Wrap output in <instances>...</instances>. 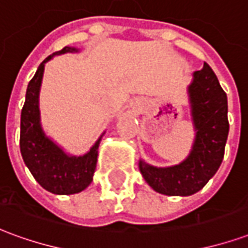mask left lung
Masks as SVG:
<instances>
[{
  "label": "left lung",
  "mask_w": 248,
  "mask_h": 248,
  "mask_svg": "<svg viewBox=\"0 0 248 248\" xmlns=\"http://www.w3.org/2000/svg\"><path fill=\"white\" fill-rule=\"evenodd\" d=\"M192 76L188 97L195 140L188 156L171 167H154L140 161L146 182L165 195L187 197L202 190L223 161L229 135L227 95L206 62Z\"/></svg>",
  "instance_id": "left-lung-1"
}]
</instances>
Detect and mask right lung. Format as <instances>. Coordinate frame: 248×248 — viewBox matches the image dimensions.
<instances>
[{"instance_id": "1", "label": "right lung", "mask_w": 248, "mask_h": 248, "mask_svg": "<svg viewBox=\"0 0 248 248\" xmlns=\"http://www.w3.org/2000/svg\"><path fill=\"white\" fill-rule=\"evenodd\" d=\"M74 51H78V49L65 46L62 50L53 53L42 61L28 85L24 108L21 111L19 149L25 165L41 186L58 195L81 192L92 183L97 167L98 147L105 134L103 133L99 137V140L85 155L74 156L67 155L60 146L47 138L41 126L38 98L45 63L53 56Z\"/></svg>"}]
</instances>
